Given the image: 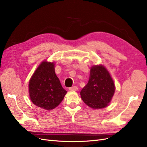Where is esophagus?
<instances>
[{
	"label": "esophagus",
	"mask_w": 147,
	"mask_h": 147,
	"mask_svg": "<svg viewBox=\"0 0 147 147\" xmlns=\"http://www.w3.org/2000/svg\"><path fill=\"white\" fill-rule=\"evenodd\" d=\"M69 90L71 91H77L78 90V87L76 86H74L72 87L69 88Z\"/></svg>",
	"instance_id": "34e87169"
}]
</instances>
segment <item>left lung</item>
<instances>
[{
	"label": "left lung",
	"instance_id": "8db88e82",
	"mask_svg": "<svg viewBox=\"0 0 147 147\" xmlns=\"http://www.w3.org/2000/svg\"><path fill=\"white\" fill-rule=\"evenodd\" d=\"M115 84L109 72L102 65L93 66L86 85L80 91L82 100L90 107H106L115 92Z\"/></svg>",
	"mask_w": 147,
	"mask_h": 147
}]
</instances>
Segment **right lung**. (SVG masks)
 Listing matches in <instances>:
<instances>
[{
  "label": "right lung",
  "instance_id": "1",
  "mask_svg": "<svg viewBox=\"0 0 147 147\" xmlns=\"http://www.w3.org/2000/svg\"><path fill=\"white\" fill-rule=\"evenodd\" d=\"M55 64L44 61L35 70L29 83L33 104L45 110L58 105L67 93L55 72Z\"/></svg>",
  "mask_w": 147,
  "mask_h": 147
}]
</instances>
